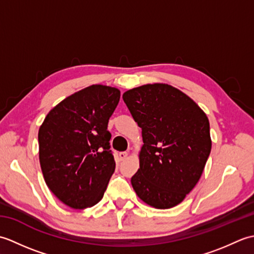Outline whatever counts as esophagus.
I'll return each mask as SVG.
<instances>
[{"instance_id":"1","label":"esophagus","mask_w":254,"mask_h":254,"mask_svg":"<svg viewBox=\"0 0 254 254\" xmlns=\"http://www.w3.org/2000/svg\"><path fill=\"white\" fill-rule=\"evenodd\" d=\"M118 156H119V158H120V160H124V159L127 158L128 154L127 152H120Z\"/></svg>"}]
</instances>
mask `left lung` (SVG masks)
Listing matches in <instances>:
<instances>
[{"instance_id": "8db88e82", "label": "left lung", "mask_w": 254, "mask_h": 254, "mask_svg": "<svg viewBox=\"0 0 254 254\" xmlns=\"http://www.w3.org/2000/svg\"><path fill=\"white\" fill-rule=\"evenodd\" d=\"M123 100L138 127L143 146L134 191L149 206L180 204L196 186L212 148L209 122L190 97L174 86L146 84L127 90Z\"/></svg>"}]
</instances>
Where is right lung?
<instances>
[{
  "label": "right lung",
  "mask_w": 254,
  "mask_h": 254,
  "mask_svg": "<svg viewBox=\"0 0 254 254\" xmlns=\"http://www.w3.org/2000/svg\"><path fill=\"white\" fill-rule=\"evenodd\" d=\"M119 100L118 88L90 85L53 107L39 127L42 175L69 207H91L104 196L116 169L107 127Z\"/></svg>",
  "instance_id": "add662e5"
}]
</instances>
